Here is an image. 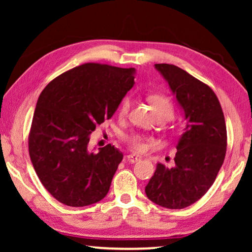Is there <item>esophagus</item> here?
<instances>
[{"instance_id": "obj_1", "label": "esophagus", "mask_w": 252, "mask_h": 252, "mask_svg": "<svg viewBox=\"0 0 252 252\" xmlns=\"http://www.w3.org/2000/svg\"><path fill=\"white\" fill-rule=\"evenodd\" d=\"M127 161H129V163H136L137 160H140V157L135 156V155H128V156L126 157Z\"/></svg>"}]
</instances>
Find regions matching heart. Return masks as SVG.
<instances>
[{
	"label": "heart",
	"mask_w": 252,
	"mask_h": 252,
	"mask_svg": "<svg viewBox=\"0 0 252 252\" xmlns=\"http://www.w3.org/2000/svg\"><path fill=\"white\" fill-rule=\"evenodd\" d=\"M148 101L153 106L155 113L158 118H165L166 120L171 119L174 116V105L170 98L165 94L161 93H153L148 96ZM130 108V99L129 97H124L123 101L120 102L118 115L120 118L127 116ZM126 143L128 144L129 148L136 153H142L146 150V143H144V139L140 134L133 133L126 136Z\"/></svg>",
	"instance_id": "obj_1"
}]
</instances>
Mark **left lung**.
I'll return each mask as SVG.
<instances>
[{
  "label": "left lung",
  "instance_id": "1",
  "mask_svg": "<svg viewBox=\"0 0 252 252\" xmlns=\"http://www.w3.org/2000/svg\"><path fill=\"white\" fill-rule=\"evenodd\" d=\"M184 110L187 126L177 146L173 167L157 164L147 197L167 209L197 202L215 182L226 156L227 130L215 92L182 68L155 64Z\"/></svg>",
  "mask_w": 252,
  "mask_h": 252
}]
</instances>
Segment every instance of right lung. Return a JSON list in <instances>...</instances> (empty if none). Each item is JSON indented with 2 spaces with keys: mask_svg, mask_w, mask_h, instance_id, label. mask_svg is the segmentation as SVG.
Returning a JSON list of instances; mask_svg holds the SVG:
<instances>
[{
  "mask_svg": "<svg viewBox=\"0 0 252 252\" xmlns=\"http://www.w3.org/2000/svg\"><path fill=\"white\" fill-rule=\"evenodd\" d=\"M135 68L86 63L46 86L37 99L29 153L43 187L67 206H86L108 194L123 154L111 144L88 150L92 132L118 109L134 86Z\"/></svg>",
  "mask_w": 252,
  "mask_h": 252,
  "instance_id": "1",
  "label": "right lung"
}]
</instances>
